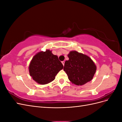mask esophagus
I'll use <instances>...</instances> for the list:
<instances>
[{
	"label": "esophagus",
	"mask_w": 122,
	"mask_h": 122,
	"mask_svg": "<svg viewBox=\"0 0 122 122\" xmlns=\"http://www.w3.org/2000/svg\"><path fill=\"white\" fill-rule=\"evenodd\" d=\"M61 62H62V65H63L64 66V65H65V61H62Z\"/></svg>",
	"instance_id": "34e87169"
}]
</instances>
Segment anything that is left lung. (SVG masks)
Segmentation results:
<instances>
[{"label": "left lung", "mask_w": 122, "mask_h": 122, "mask_svg": "<svg viewBox=\"0 0 122 122\" xmlns=\"http://www.w3.org/2000/svg\"><path fill=\"white\" fill-rule=\"evenodd\" d=\"M68 56L69 59L65 62L64 70L70 81L82 86L92 80L97 67L89 56L76 51H71Z\"/></svg>", "instance_id": "obj_1"}]
</instances>
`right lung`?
Returning <instances> with one entry per match:
<instances>
[{"label": "right lung", "mask_w": 122, "mask_h": 122, "mask_svg": "<svg viewBox=\"0 0 122 122\" xmlns=\"http://www.w3.org/2000/svg\"><path fill=\"white\" fill-rule=\"evenodd\" d=\"M64 68L57 55L47 49L40 51L32 57L28 69L30 76L36 82L46 84L52 82L57 74Z\"/></svg>", "instance_id": "right-lung-1"}]
</instances>
